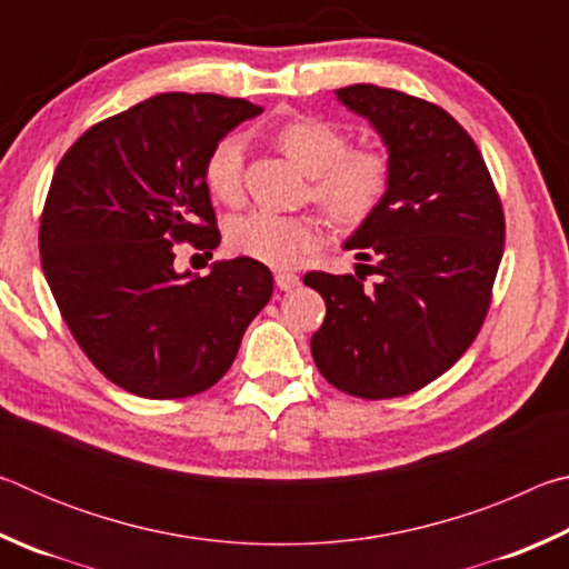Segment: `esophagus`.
I'll return each mask as SVG.
<instances>
[{"label":"esophagus","instance_id":"1","mask_svg":"<svg viewBox=\"0 0 569 569\" xmlns=\"http://www.w3.org/2000/svg\"><path fill=\"white\" fill-rule=\"evenodd\" d=\"M298 283H301V278H298L293 271H278L276 273V286L281 288V291H293Z\"/></svg>","mask_w":569,"mask_h":569}]
</instances>
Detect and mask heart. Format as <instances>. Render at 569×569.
<instances>
[{
    "instance_id": "obj_1",
    "label": "heart",
    "mask_w": 569,
    "mask_h": 569,
    "mask_svg": "<svg viewBox=\"0 0 569 569\" xmlns=\"http://www.w3.org/2000/svg\"><path fill=\"white\" fill-rule=\"evenodd\" d=\"M271 138L298 168L311 176V196L343 226H359L383 206L391 190V158L379 148H349V134L333 122L298 114L278 124ZM243 138L228 134L206 160V186L223 203L243 192ZM319 216H286L256 208L228 223V246L266 266L286 268L319 246Z\"/></svg>"
}]
</instances>
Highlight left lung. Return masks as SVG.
<instances>
[{"label":"left lung","mask_w":569,"mask_h":569,"mask_svg":"<svg viewBox=\"0 0 569 569\" xmlns=\"http://www.w3.org/2000/svg\"><path fill=\"white\" fill-rule=\"evenodd\" d=\"M373 124L393 178L383 206L346 250L377 273L311 271L326 301L311 339L323 379L359 399H393L441 377L485 323L505 250V213L485 158L447 110L377 84L336 90Z\"/></svg>","instance_id":"1"}]
</instances>
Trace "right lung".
Masks as SVG:
<instances>
[{"mask_svg":"<svg viewBox=\"0 0 569 569\" xmlns=\"http://www.w3.org/2000/svg\"><path fill=\"white\" fill-rule=\"evenodd\" d=\"M263 110L210 92H166L102 120L64 152L47 192L40 256L64 323L120 389L182 399L213 387L271 301L253 258L178 273L172 246L220 243L206 160Z\"/></svg>","mask_w":569,"mask_h":569,"instance_id":"right-lung-1","label":"right lung"}]
</instances>
